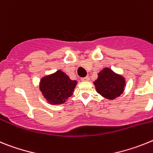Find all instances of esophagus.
Masks as SVG:
<instances>
[{
    "label": "esophagus",
    "mask_w": 153,
    "mask_h": 153,
    "mask_svg": "<svg viewBox=\"0 0 153 153\" xmlns=\"http://www.w3.org/2000/svg\"><path fill=\"white\" fill-rule=\"evenodd\" d=\"M89 80V77L87 76V77H85V78H82V82H88V81Z\"/></svg>",
    "instance_id": "esophagus-1"
}]
</instances>
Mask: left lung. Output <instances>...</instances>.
Returning <instances> with one entry per match:
<instances>
[{"instance_id": "obj_1", "label": "left lung", "mask_w": 153, "mask_h": 153, "mask_svg": "<svg viewBox=\"0 0 153 153\" xmlns=\"http://www.w3.org/2000/svg\"><path fill=\"white\" fill-rule=\"evenodd\" d=\"M93 83L97 92L105 99L113 100L124 91L126 79L111 69L105 68L98 74V78Z\"/></svg>"}]
</instances>
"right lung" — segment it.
Segmentation results:
<instances>
[{
	"label": "right lung",
	"mask_w": 153,
	"mask_h": 153,
	"mask_svg": "<svg viewBox=\"0 0 153 153\" xmlns=\"http://www.w3.org/2000/svg\"><path fill=\"white\" fill-rule=\"evenodd\" d=\"M77 81L71 80L69 76L61 70L46 75L41 79L40 91L48 103L63 104L73 94Z\"/></svg>",
	"instance_id": "add662e5"
}]
</instances>
